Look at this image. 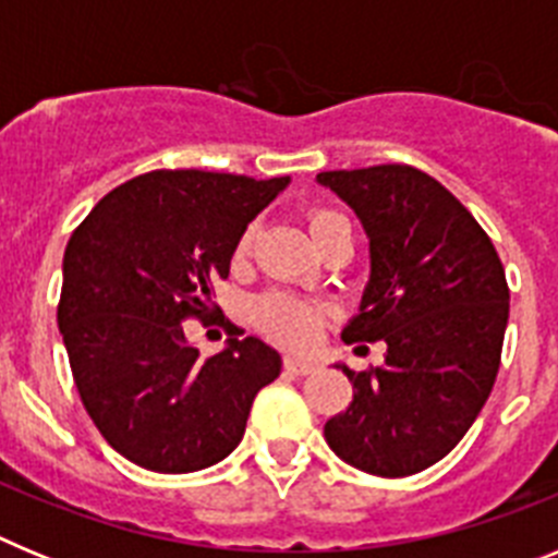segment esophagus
I'll use <instances>...</instances> for the list:
<instances>
[{
    "instance_id": "34e87169",
    "label": "esophagus",
    "mask_w": 558,
    "mask_h": 558,
    "mask_svg": "<svg viewBox=\"0 0 558 558\" xmlns=\"http://www.w3.org/2000/svg\"><path fill=\"white\" fill-rule=\"evenodd\" d=\"M284 368H288L290 374H295V377H304V374L315 372V363H310V360H302V357H284Z\"/></svg>"
}]
</instances>
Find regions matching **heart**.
Listing matches in <instances>:
<instances>
[{"label":"heart","mask_w":558,"mask_h":558,"mask_svg":"<svg viewBox=\"0 0 558 558\" xmlns=\"http://www.w3.org/2000/svg\"><path fill=\"white\" fill-rule=\"evenodd\" d=\"M343 220L338 211H329V209H313L307 215V229L310 234H322L327 226L338 223ZM254 243V226L243 231L240 236V245H236V254H245ZM254 313L256 324L265 329V332L274 335L276 340H282L288 347H310L318 332L324 327V310L318 304H310L302 302V299H295V295L288 293H265L259 295L251 307Z\"/></svg>","instance_id":"obj_1"}]
</instances>
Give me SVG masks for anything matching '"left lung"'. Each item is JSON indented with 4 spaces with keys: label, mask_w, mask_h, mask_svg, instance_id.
Returning a JSON list of instances; mask_svg holds the SVG:
<instances>
[{
    "label": "left lung",
    "mask_w": 558,
    "mask_h": 558,
    "mask_svg": "<svg viewBox=\"0 0 558 558\" xmlns=\"http://www.w3.org/2000/svg\"><path fill=\"white\" fill-rule=\"evenodd\" d=\"M368 236V282L340 338L386 340V363L352 372V405L324 425L340 461L405 477L447 456L489 399L509 284L466 206L408 165L318 172ZM360 349V347H357Z\"/></svg>",
    "instance_id": "left-lung-1"
}]
</instances>
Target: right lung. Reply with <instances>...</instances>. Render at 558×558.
Wrapping results in <instances>:
<instances>
[{"label": "right lung", "instance_id": "right-lung-1", "mask_svg": "<svg viewBox=\"0 0 558 558\" xmlns=\"http://www.w3.org/2000/svg\"><path fill=\"white\" fill-rule=\"evenodd\" d=\"M290 184L156 170L111 190L63 254L58 329L88 416L113 450L165 475L198 472L243 441L254 397L282 372L265 340L211 357L184 335L206 318L251 220Z\"/></svg>", "mask_w": 558, "mask_h": 558}]
</instances>
